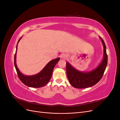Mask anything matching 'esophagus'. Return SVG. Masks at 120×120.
Wrapping results in <instances>:
<instances>
[{"instance_id": "34e87169", "label": "esophagus", "mask_w": 120, "mask_h": 120, "mask_svg": "<svg viewBox=\"0 0 120 120\" xmlns=\"http://www.w3.org/2000/svg\"><path fill=\"white\" fill-rule=\"evenodd\" d=\"M62 57L64 58V59H66V58H67V56L66 55V54H64L62 56Z\"/></svg>"}]
</instances>
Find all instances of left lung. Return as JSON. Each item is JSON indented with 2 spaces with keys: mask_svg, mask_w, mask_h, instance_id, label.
Segmentation results:
<instances>
[{
  "mask_svg": "<svg viewBox=\"0 0 120 120\" xmlns=\"http://www.w3.org/2000/svg\"><path fill=\"white\" fill-rule=\"evenodd\" d=\"M104 45V59L95 70L90 72H81L74 68L68 62L66 63V71L68 81L72 86L78 89L90 87L96 85L103 77L108 64L106 46L100 37Z\"/></svg>",
  "mask_w": 120,
  "mask_h": 120,
  "instance_id": "left-lung-1",
  "label": "left lung"
}]
</instances>
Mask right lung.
<instances>
[{
    "instance_id": "1",
    "label": "right lung",
    "mask_w": 120,
    "mask_h": 120,
    "mask_svg": "<svg viewBox=\"0 0 120 120\" xmlns=\"http://www.w3.org/2000/svg\"><path fill=\"white\" fill-rule=\"evenodd\" d=\"M20 38L19 39L18 42H19ZM16 52L14 54V66H15L18 77L21 82L25 85L32 87V88H41V87L45 86L49 82L52 77L53 68L60 59V58H57L56 59L49 61L38 74L34 75L26 76L21 74L17 67L16 64Z\"/></svg>"
}]
</instances>
